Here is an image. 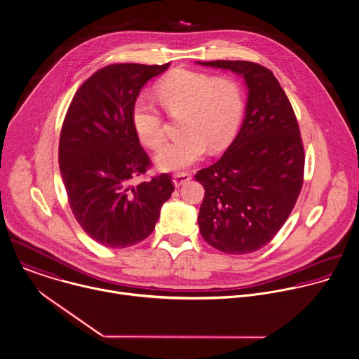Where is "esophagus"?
I'll use <instances>...</instances> for the list:
<instances>
[{"instance_id": "esophagus-1", "label": "esophagus", "mask_w": 359, "mask_h": 359, "mask_svg": "<svg viewBox=\"0 0 359 359\" xmlns=\"http://www.w3.org/2000/svg\"><path fill=\"white\" fill-rule=\"evenodd\" d=\"M190 180H191V175L190 173L180 172V173H175L173 175V184H175V187H180V186L186 184Z\"/></svg>"}]
</instances>
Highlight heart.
<instances>
[{"label": "heart", "instance_id": "b5f03b06", "mask_svg": "<svg viewBox=\"0 0 359 359\" xmlns=\"http://www.w3.org/2000/svg\"><path fill=\"white\" fill-rule=\"evenodd\" d=\"M168 113L180 114V137L161 148L155 165L163 172L186 169L198 162L210 147L221 149L232 138L242 113L239 86L229 78L173 69L155 88ZM131 121L140 141L156 149L163 142V118L148 97L140 96L131 109Z\"/></svg>", "mask_w": 359, "mask_h": 359}]
</instances>
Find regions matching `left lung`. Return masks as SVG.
<instances>
[{
    "label": "left lung",
    "instance_id": "obj_1",
    "mask_svg": "<svg viewBox=\"0 0 359 359\" xmlns=\"http://www.w3.org/2000/svg\"><path fill=\"white\" fill-rule=\"evenodd\" d=\"M245 79L242 127L225 154L196 175L205 190L198 212L204 241L228 255L266 246L302 189L305 152L294 109L274 74L250 61H197Z\"/></svg>",
    "mask_w": 359,
    "mask_h": 359
}]
</instances>
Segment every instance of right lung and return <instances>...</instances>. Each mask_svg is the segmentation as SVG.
Masks as SVG:
<instances>
[{"mask_svg":"<svg viewBox=\"0 0 359 359\" xmlns=\"http://www.w3.org/2000/svg\"><path fill=\"white\" fill-rule=\"evenodd\" d=\"M169 64H111L75 93L60 135L58 162L72 214L97 243L123 249L148 238L175 187L169 175L133 184L151 162L131 109L144 85Z\"/></svg>","mask_w":359,"mask_h":359,"instance_id":"1","label":"right lung"}]
</instances>
